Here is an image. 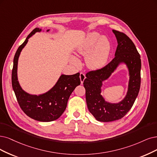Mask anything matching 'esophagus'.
Masks as SVG:
<instances>
[{
	"label": "esophagus",
	"mask_w": 157,
	"mask_h": 157,
	"mask_svg": "<svg viewBox=\"0 0 157 157\" xmlns=\"http://www.w3.org/2000/svg\"><path fill=\"white\" fill-rule=\"evenodd\" d=\"M79 78H80V81H81V83L82 84L83 83L85 79L86 78L85 77V75L83 72H80V75H79Z\"/></svg>",
	"instance_id": "esophagus-1"
}]
</instances>
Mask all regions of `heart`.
<instances>
[{
  "mask_svg": "<svg viewBox=\"0 0 157 157\" xmlns=\"http://www.w3.org/2000/svg\"><path fill=\"white\" fill-rule=\"evenodd\" d=\"M111 50V44L109 39L105 36L101 37L96 32L90 33L78 48V52L82 55H86L91 51L86 57V65L90 68H98L105 65ZM71 62L74 65H79V61L75 57H71Z\"/></svg>",
  "mask_w": 157,
  "mask_h": 157,
  "instance_id": "heart-1",
  "label": "heart"
}]
</instances>
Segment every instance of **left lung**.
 Listing matches in <instances>:
<instances>
[{"mask_svg":"<svg viewBox=\"0 0 157 157\" xmlns=\"http://www.w3.org/2000/svg\"><path fill=\"white\" fill-rule=\"evenodd\" d=\"M118 46L114 59L101 69L89 72L83 82L89 111L100 121L109 122L123 118L135 103L140 87L141 59L135 44L122 32L113 30ZM129 71L128 89L124 99L118 103H110L101 95L102 82L121 63Z\"/></svg>","mask_w":157,"mask_h":157,"instance_id":"obj_1","label":"left lung"}]
</instances>
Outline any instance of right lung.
I'll use <instances>...</instances> for the list:
<instances>
[{
	"mask_svg": "<svg viewBox=\"0 0 157 157\" xmlns=\"http://www.w3.org/2000/svg\"><path fill=\"white\" fill-rule=\"evenodd\" d=\"M50 30H47L48 32ZM39 28L28 35L25 42L17 49L13 59L11 83L21 108L29 117L39 121L48 122L59 118L65 111L69 97L75 88L81 83L79 73L73 75L61 74L55 85L45 93L30 94L22 89L17 78L19 57L23 48L36 32H41Z\"/></svg>",
	"mask_w": 157,
	"mask_h": 157,
	"instance_id": "obj_1",
	"label": "right lung"
}]
</instances>
